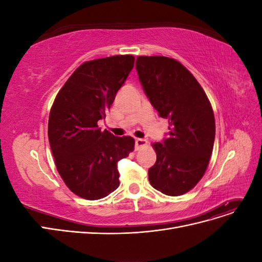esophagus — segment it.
Here are the masks:
<instances>
[{"instance_id": "34e87169", "label": "esophagus", "mask_w": 262, "mask_h": 262, "mask_svg": "<svg viewBox=\"0 0 262 262\" xmlns=\"http://www.w3.org/2000/svg\"><path fill=\"white\" fill-rule=\"evenodd\" d=\"M146 145H147L146 140H144V139H137L136 140V150H140L141 148H143Z\"/></svg>"}]
</instances>
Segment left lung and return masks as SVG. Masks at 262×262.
I'll use <instances>...</instances> for the list:
<instances>
[{
	"instance_id": "obj_1",
	"label": "left lung",
	"mask_w": 262,
	"mask_h": 262,
	"mask_svg": "<svg viewBox=\"0 0 262 262\" xmlns=\"http://www.w3.org/2000/svg\"><path fill=\"white\" fill-rule=\"evenodd\" d=\"M136 68L150 104L168 119V138L152 144L156 163L148 169L150 185L177 196L201 180L211 158L215 119L211 102L190 71L172 58L139 55Z\"/></svg>"
}]
</instances>
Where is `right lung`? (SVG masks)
<instances>
[{
	"mask_svg": "<svg viewBox=\"0 0 262 262\" xmlns=\"http://www.w3.org/2000/svg\"><path fill=\"white\" fill-rule=\"evenodd\" d=\"M134 64L131 54L86 61L72 73L52 104L48 137L54 164L67 187L86 200L105 198L120 185L118 162L136 141L98 128Z\"/></svg>",
	"mask_w": 262,
	"mask_h": 262,
	"instance_id": "right-lung-1",
	"label": "right lung"
}]
</instances>
